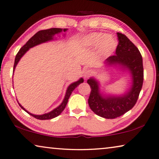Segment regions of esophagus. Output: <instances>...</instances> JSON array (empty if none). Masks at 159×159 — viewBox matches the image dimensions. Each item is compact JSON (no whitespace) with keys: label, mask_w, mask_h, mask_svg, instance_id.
I'll list each match as a JSON object with an SVG mask.
<instances>
[{"label":"esophagus","mask_w":159,"mask_h":159,"mask_svg":"<svg viewBox=\"0 0 159 159\" xmlns=\"http://www.w3.org/2000/svg\"><path fill=\"white\" fill-rule=\"evenodd\" d=\"M91 75H92L91 70H85V71L84 72V73H83V77H84V78L85 80H87L90 76H91Z\"/></svg>","instance_id":"34e87169"}]
</instances>
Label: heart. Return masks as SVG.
<instances>
[{"mask_svg":"<svg viewBox=\"0 0 159 159\" xmlns=\"http://www.w3.org/2000/svg\"><path fill=\"white\" fill-rule=\"evenodd\" d=\"M82 45L89 48H96L98 46V54L102 57L110 56L117 46L115 39L103 33L89 34L82 39Z\"/></svg>","mask_w":159,"mask_h":159,"instance_id":"heart-1","label":"heart"}]
</instances>
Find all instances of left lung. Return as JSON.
Segmentation results:
<instances>
[{
    "label": "left lung",
    "instance_id": "left-lung-1",
    "mask_svg": "<svg viewBox=\"0 0 159 159\" xmlns=\"http://www.w3.org/2000/svg\"><path fill=\"white\" fill-rule=\"evenodd\" d=\"M119 45L116 55L110 56L104 62V67H119L130 75L131 83L128 90L122 94L103 93L101 85L94 77L87 83L91 87L88 104L97 115L105 119H115L133 108L142 88L143 68L142 57L139 49L123 34L117 33Z\"/></svg>",
    "mask_w": 159,
    "mask_h": 159
}]
</instances>
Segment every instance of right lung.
<instances>
[{
    "mask_svg": "<svg viewBox=\"0 0 159 159\" xmlns=\"http://www.w3.org/2000/svg\"><path fill=\"white\" fill-rule=\"evenodd\" d=\"M67 30H68L67 28H64V29L63 28H50V29H47V30L38 31L37 33H35V35H34L33 37H32L30 40H29L28 42L26 43L25 45H24L23 47L20 49V50H19L18 52L17 53L16 58H15L13 72L15 71V69H16L17 65H18V63L19 62V61H20L22 57H23V56L25 55L27 52H28V51L29 50V49L35 47V46H36V45H40V44L47 43V42H49V41L53 40H54L55 35H58V34H60V33H62V32L65 33V32ZM65 35V34H64V35ZM83 82H84L83 78H80L79 80H77V81L72 82V84H70L67 87V91H66V93L65 95V98L63 99L62 103H61L57 107H56V108L53 109V110H52L50 112H48V113L41 114V115H36V114H33L30 113V112L27 111L26 109L24 108V107L22 106L20 103H18V104L24 111H25L27 113H28L30 115L33 116V117H35V118H36V119H40V120H46V119H53V118H55V117H57V116H59L60 114L62 113V111L65 109L66 105H67V104L68 99H69L70 95H71V94H72V92L74 91V89L78 86V85L81 84V83H82Z\"/></svg>",
    "mask_w": 159,
    "mask_h": 159,
    "instance_id": "right-lung-1",
    "label": "right lung"
}]
</instances>
